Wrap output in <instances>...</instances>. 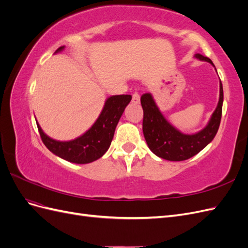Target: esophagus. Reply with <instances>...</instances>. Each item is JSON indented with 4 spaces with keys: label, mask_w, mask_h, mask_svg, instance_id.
<instances>
[{
    "label": "esophagus",
    "mask_w": 248,
    "mask_h": 248,
    "mask_svg": "<svg viewBox=\"0 0 248 248\" xmlns=\"http://www.w3.org/2000/svg\"><path fill=\"white\" fill-rule=\"evenodd\" d=\"M132 102L133 103H140V94L138 92L132 95Z\"/></svg>",
    "instance_id": "esophagus-1"
}]
</instances>
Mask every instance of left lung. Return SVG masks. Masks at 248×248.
<instances>
[{
    "instance_id": "obj_1",
    "label": "left lung",
    "mask_w": 248,
    "mask_h": 248,
    "mask_svg": "<svg viewBox=\"0 0 248 248\" xmlns=\"http://www.w3.org/2000/svg\"><path fill=\"white\" fill-rule=\"evenodd\" d=\"M194 58L215 67L211 60L207 57L196 54ZM222 102L223 89L219 80V100L212 116L204 128L189 134L179 130L168 121L157 107L151 93L142 94L140 97V103L144 110L142 132L149 149L156 156L170 161H182L197 155L216 136L220 124Z\"/></svg>"
}]
</instances>
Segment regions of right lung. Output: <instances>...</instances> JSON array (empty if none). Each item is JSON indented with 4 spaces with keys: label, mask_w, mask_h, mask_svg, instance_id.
Instances as JSON below:
<instances>
[{
    "label": "right lung",
    "mask_w": 248,
    "mask_h": 248,
    "mask_svg": "<svg viewBox=\"0 0 248 248\" xmlns=\"http://www.w3.org/2000/svg\"><path fill=\"white\" fill-rule=\"evenodd\" d=\"M64 48L65 46L59 47L55 54ZM131 98V95L109 96L94 124L81 136L70 140L49 138L36 121L43 144L52 154L72 163L85 164L99 159L108 150L119 120Z\"/></svg>",
    "instance_id": "right-lung-1"
}]
</instances>
